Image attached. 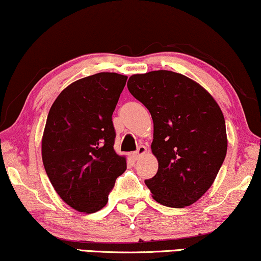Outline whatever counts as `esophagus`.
I'll return each mask as SVG.
<instances>
[{"label":"esophagus","mask_w":261,"mask_h":261,"mask_svg":"<svg viewBox=\"0 0 261 261\" xmlns=\"http://www.w3.org/2000/svg\"><path fill=\"white\" fill-rule=\"evenodd\" d=\"M146 151H147V148H146L144 145H140V146H139L137 151L133 152V156H134V159H135V160H138L139 158H140L141 155H144V154H145Z\"/></svg>","instance_id":"obj_1"}]
</instances>
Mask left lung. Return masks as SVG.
<instances>
[{
  "mask_svg": "<svg viewBox=\"0 0 261 261\" xmlns=\"http://www.w3.org/2000/svg\"><path fill=\"white\" fill-rule=\"evenodd\" d=\"M128 90L153 120V154L158 172L145 183L153 198L171 208L198 201L212 187L226 158V122L213 96L172 71L133 74Z\"/></svg>",
  "mask_w": 261,
  "mask_h": 261,
  "instance_id": "8db88e82",
  "label": "left lung"
}]
</instances>
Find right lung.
<instances>
[{
	"instance_id": "add662e5",
	"label": "right lung",
	"mask_w": 261,
	"mask_h": 261,
	"mask_svg": "<svg viewBox=\"0 0 261 261\" xmlns=\"http://www.w3.org/2000/svg\"><path fill=\"white\" fill-rule=\"evenodd\" d=\"M127 76L99 72L73 82L49 109L41 154L49 181L66 204L96 213L108 202L126 156L114 151L113 113Z\"/></svg>"
}]
</instances>
